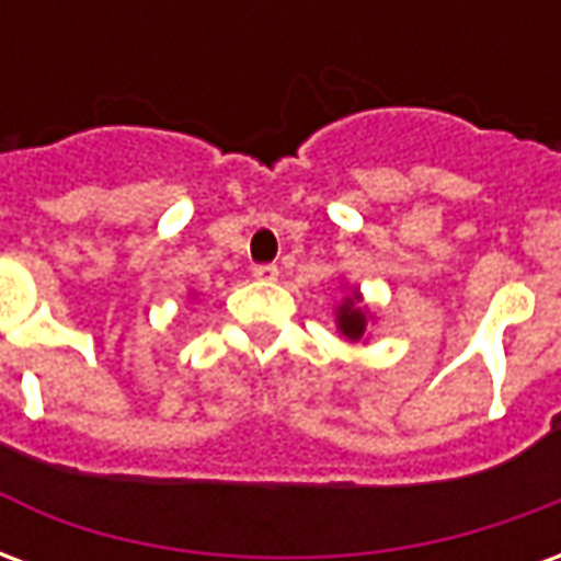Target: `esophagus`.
I'll use <instances>...</instances> for the list:
<instances>
[{
	"label": "esophagus",
	"instance_id": "obj_1",
	"mask_svg": "<svg viewBox=\"0 0 561 561\" xmlns=\"http://www.w3.org/2000/svg\"><path fill=\"white\" fill-rule=\"evenodd\" d=\"M252 276H255L257 282H276L279 279V267H276V264H257V267L252 270Z\"/></svg>",
	"mask_w": 561,
	"mask_h": 561
}]
</instances>
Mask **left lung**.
I'll list each match as a JSON object with an SVG mask.
<instances>
[{"instance_id": "1", "label": "left lung", "mask_w": 561, "mask_h": 561, "mask_svg": "<svg viewBox=\"0 0 561 561\" xmlns=\"http://www.w3.org/2000/svg\"><path fill=\"white\" fill-rule=\"evenodd\" d=\"M366 309L360 306V294L354 291L352 297H345L342 300V306L336 309V328H340V333L345 336V340H364L366 333Z\"/></svg>"}]
</instances>
